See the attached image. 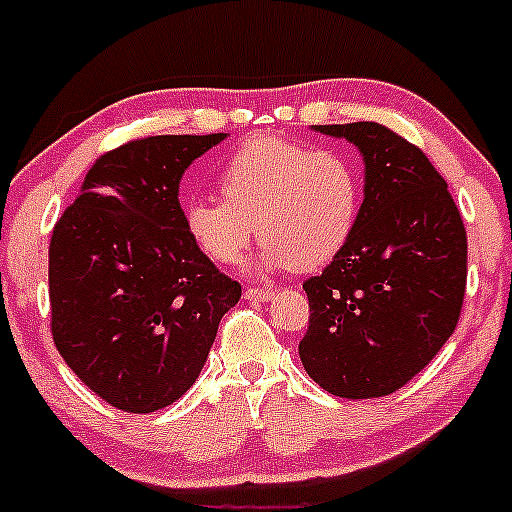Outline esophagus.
Here are the masks:
<instances>
[{
  "label": "esophagus",
  "mask_w": 512,
  "mask_h": 512,
  "mask_svg": "<svg viewBox=\"0 0 512 512\" xmlns=\"http://www.w3.org/2000/svg\"><path fill=\"white\" fill-rule=\"evenodd\" d=\"M244 298L251 300V303H266V300L273 298L271 288H246Z\"/></svg>",
  "instance_id": "esophagus-1"
}]
</instances>
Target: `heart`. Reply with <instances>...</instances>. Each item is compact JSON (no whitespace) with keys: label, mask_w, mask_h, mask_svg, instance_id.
<instances>
[{"label":"heart","mask_w":512,"mask_h":512,"mask_svg":"<svg viewBox=\"0 0 512 512\" xmlns=\"http://www.w3.org/2000/svg\"><path fill=\"white\" fill-rule=\"evenodd\" d=\"M221 199L184 204V231L221 266L244 258L258 234L261 266L315 271L350 244L362 212V170L335 147L256 135L221 165Z\"/></svg>","instance_id":"obj_1"}]
</instances>
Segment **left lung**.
<instances>
[{
	"label": "left lung",
	"mask_w": 512,
	"mask_h": 512,
	"mask_svg": "<svg viewBox=\"0 0 512 512\" xmlns=\"http://www.w3.org/2000/svg\"><path fill=\"white\" fill-rule=\"evenodd\" d=\"M315 130L360 150L365 199L350 244L303 283L310 320L298 355L335 397H387L456 330L466 229L446 179L402 135L370 120Z\"/></svg>",
	"instance_id": "left-lung-1"
}]
</instances>
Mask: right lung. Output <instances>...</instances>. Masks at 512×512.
<instances>
[{
    "label": "right lung",
    "instance_id": "1",
    "mask_svg": "<svg viewBox=\"0 0 512 512\" xmlns=\"http://www.w3.org/2000/svg\"><path fill=\"white\" fill-rule=\"evenodd\" d=\"M226 133L155 135L100 155L49 246L51 335L110 407L177 402L207 362L241 286L184 231L179 179Z\"/></svg>",
    "mask_w": 512,
    "mask_h": 512
}]
</instances>
